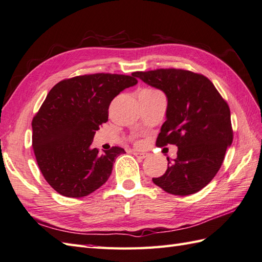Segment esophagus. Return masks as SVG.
Wrapping results in <instances>:
<instances>
[{
  "label": "esophagus",
  "instance_id": "1",
  "mask_svg": "<svg viewBox=\"0 0 262 262\" xmlns=\"http://www.w3.org/2000/svg\"><path fill=\"white\" fill-rule=\"evenodd\" d=\"M134 155H135L138 158L144 159V158H146L147 156H148V154H147V152H140V151H134Z\"/></svg>",
  "mask_w": 262,
  "mask_h": 262
}]
</instances>
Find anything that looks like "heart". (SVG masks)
Instances as JSON below:
<instances>
[{"label":"heart","instance_id":"1","mask_svg":"<svg viewBox=\"0 0 262 262\" xmlns=\"http://www.w3.org/2000/svg\"><path fill=\"white\" fill-rule=\"evenodd\" d=\"M144 92H157L155 90H151V89H146V90H143Z\"/></svg>","mask_w":262,"mask_h":262}]
</instances>
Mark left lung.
I'll return each mask as SVG.
<instances>
[{"mask_svg": "<svg viewBox=\"0 0 262 262\" xmlns=\"http://www.w3.org/2000/svg\"><path fill=\"white\" fill-rule=\"evenodd\" d=\"M135 76L162 90L168 99L156 146L178 147L177 157L167 158L168 168L152 178L154 184L171 195L198 192L216 176L232 143L229 106L210 80L198 73L158 69L135 72Z\"/></svg>", "mask_w": 262, "mask_h": 262, "instance_id": "1", "label": "left lung"}]
</instances>
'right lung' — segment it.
<instances>
[{
  "instance_id": "1",
  "label": "right lung",
  "mask_w": 262,
  "mask_h": 262,
  "mask_svg": "<svg viewBox=\"0 0 262 262\" xmlns=\"http://www.w3.org/2000/svg\"><path fill=\"white\" fill-rule=\"evenodd\" d=\"M136 84L135 73H97L63 79L50 91L32 120V145L39 170L55 191L80 198L107 182L125 150L114 146L99 152L93 138L108 120L112 100Z\"/></svg>"
}]
</instances>
